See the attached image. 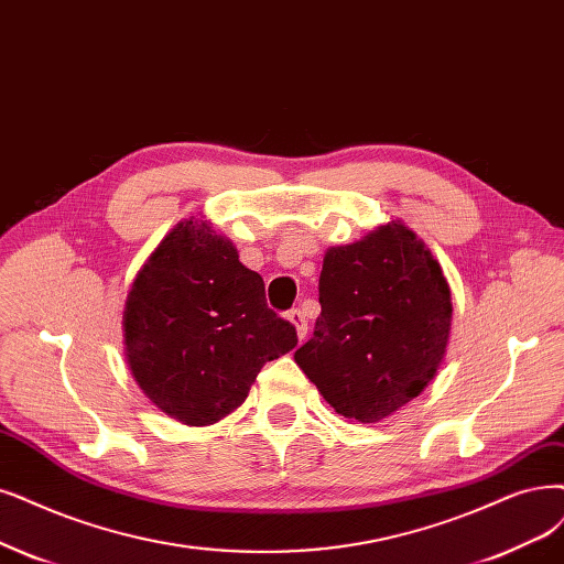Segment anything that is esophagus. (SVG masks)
Listing matches in <instances>:
<instances>
[{
    "label": "esophagus",
    "mask_w": 564,
    "mask_h": 564,
    "mask_svg": "<svg viewBox=\"0 0 564 564\" xmlns=\"http://www.w3.org/2000/svg\"><path fill=\"white\" fill-rule=\"evenodd\" d=\"M288 321L295 325V329H297V337H300V339H304V337H306V332H308L304 311H302V308H290V311H288Z\"/></svg>",
    "instance_id": "obj_1"
}]
</instances>
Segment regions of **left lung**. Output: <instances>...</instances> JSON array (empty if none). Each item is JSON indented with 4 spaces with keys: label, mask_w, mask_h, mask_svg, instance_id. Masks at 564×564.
I'll list each match as a JSON object with an SVG mask.
<instances>
[{
    "label": "left lung",
    "mask_w": 564,
    "mask_h": 564,
    "mask_svg": "<svg viewBox=\"0 0 564 564\" xmlns=\"http://www.w3.org/2000/svg\"><path fill=\"white\" fill-rule=\"evenodd\" d=\"M321 316L295 362L344 419L377 423L434 379L451 332V290L425 243L402 223L329 248Z\"/></svg>",
    "instance_id": "8db88e82"
}]
</instances>
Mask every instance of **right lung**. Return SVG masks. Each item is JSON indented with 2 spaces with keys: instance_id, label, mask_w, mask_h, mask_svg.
Returning <instances> with one entry per match:
<instances>
[{
  "instance_id": "1",
  "label": "right lung",
  "mask_w": 564,
  "mask_h": 564,
  "mask_svg": "<svg viewBox=\"0 0 564 564\" xmlns=\"http://www.w3.org/2000/svg\"><path fill=\"white\" fill-rule=\"evenodd\" d=\"M124 356L158 409L185 425L235 411L260 369L297 346L267 306L264 281L206 223H178L139 271L124 302Z\"/></svg>"
}]
</instances>
